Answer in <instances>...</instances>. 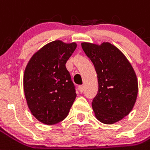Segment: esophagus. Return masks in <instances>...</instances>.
<instances>
[{"mask_svg": "<svg viewBox=\"0 0 150 150\" xmlns=\"http://www.w3.org/2000/svg\"><path fill=\"white\" fill-rule=\"evenodd\" d=\"M78 89L79 91H80V92L82 93V92H83V91H84V87H83V85H80L78 86Z\"/></svg>", "mask_w": 150, "mask_h": 150, "instance_id": "1", "label": "esophagus"}]
</instances>
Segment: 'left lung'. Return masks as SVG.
<instances>
[{
  "label": "left lung",
  "mask_w": 150,
  "mask_h": 150,
  "mask_svg": "<svg viewBox=\"0 0 150 150\" xmlns=\"http://www.w3.org/2000/svg\"><path fill=\"white\" fill-rule=\"evenodd\" d=\"M98 77V91L92 101L95 116L105 125L117 123L130 113L138 96V79L132 64L116 46L81 43Z\"/></svg>",
  "instance_id": "left-lung-1"
}]
</instances>
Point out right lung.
Masks as SVG:
<instances>
[{
	"instance_id": "add662e5",
	"label": "right lung",
	"mask_w": 150,
	"mask_h": 150,
	"mask_svg": "<svg viewBox=\"0 0 150 150\" xmlns=\"http://www.w3.org/2000/svg\"><path fill=\"white\" fill-rule=\"evenodd\" d=\"M76 43L57 40L32 55L23 75L26 103L36 119L52 125L67 117L76 97L71 76L66 68Z\"/></svg>"
}]
</instances>
